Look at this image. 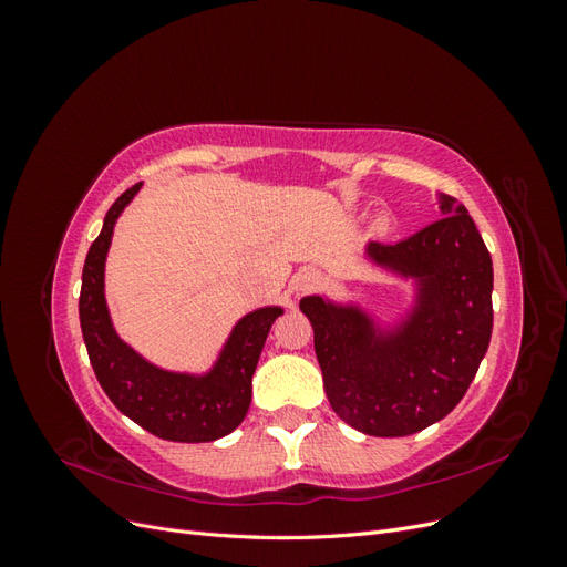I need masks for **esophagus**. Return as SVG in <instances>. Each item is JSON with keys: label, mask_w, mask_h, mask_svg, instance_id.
Segmentation results:
<instances>
[{"label": "esophagus", "mask_w": 567, "mask_h": 567, "mask_svg": "<svg viewBox=\"0 0 567 567\" xmlns=\"http://www.w3.org/2000/svg\"><path fill=\"white\" fill-rule=\"evenodd\" d=\"M321 284V274L312 267H307L302 271H298L296 277V288L300 290V293H310V290H315L317 286Z\"/></svg>", "instance_id": "34e87169"}]
</instances>
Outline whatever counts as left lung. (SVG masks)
Here are the masks:
<instances>
[{"instance_id": "8db88e82", "label": "left lung", "mask_w": 567, "mask_h": 567, "mask_svg": "<svg viewBox=\"0 0 567 567\" xmlns=\"http://www.w3.org/2000/svg\"><path fill=\"white\" fill-rule=\"evenodd\" d=\"M440 210L442 219L404 241L367 246L375 265L416 279V305L398 329L383 333L354 305L300 300L326 398L364 435L404 437L447 416L489 348V250L456 198L440 196Z\"/></svg>"}]
</instances>
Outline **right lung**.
<instances>
[{"label":"right lung","mask_w":567,"mask_h":567,"mask_svg":"<svg viewBox=\"0 0 567 567\" xmlns=\"http://www.w3.org/2000/svg\"><path fill=\"white\" fill-rule=\"evenodd\" d=\"M142 184L120 196L82 269L80 326L96 381L109 400L144 431L173 442H213L241 425L252 398V373L281 307H262L234 326L215 367L203 373H173L153 367L117 338L104 296V267L115 219Z\"/></svg>","instance_id":"1"}]
</instances>
